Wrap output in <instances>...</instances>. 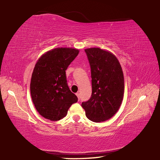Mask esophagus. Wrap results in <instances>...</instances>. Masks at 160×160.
Wrapping results in <instances>:
<instances>
[{
    "mask_svg": "<svg viewBox=\"0 0 160 160\" xmlns=\"http://www.w3.org/2000/svg\"><path fill=\"white\" fill-rule=\"evenodd\" d=\"M76 95L78 98V100H80V93H77Z\"/></svg>",
    "mask_w": 160,
    "mask_h": 160,
    "instance_id": "34e87169",
    "label": "esophagus"
}]
</instances>
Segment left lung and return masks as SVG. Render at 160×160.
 I'll return each mask as SVG.
<instances>
[{
  "mask_svg": "<svg viewBox=\"0 0 160 160\" xmlns=\"http://www.w3.org/2000/svg\"><path fill=\"white\" fill-rule=\"evenodd\" d=\"M84 51L91 67L92 94L82 107L90 120L106 121L117 113L123 100V71L117 58L108 51L100 48Z\"/></svg>",
  "mask_w": 160,
  "mask_h": 160,
  "instance_id": "1",
  "label": "left lung"
}]
</instances>
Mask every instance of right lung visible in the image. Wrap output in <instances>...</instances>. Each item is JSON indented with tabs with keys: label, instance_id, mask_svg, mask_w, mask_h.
I'll return each instance as SVG.
<instances>
[{
	"label": "right lung",
	"instance_id": "right-lung-1",
	"mask_svg": "<svg viewBox=\"0 0 160 160\" xmlns=\"http://www.w3.org/2000/svg\"><path fill=\"white\" fill-rule=\"evenodd\" d=\"M79 50L73 48H56L44 53L33 69L30 91L37 111L52 121L65 117L77 96L67 84V67L76 58Z\"/></svg>",
	"mask_w": 160,
	"mask_h": 160
}]
</instances>
